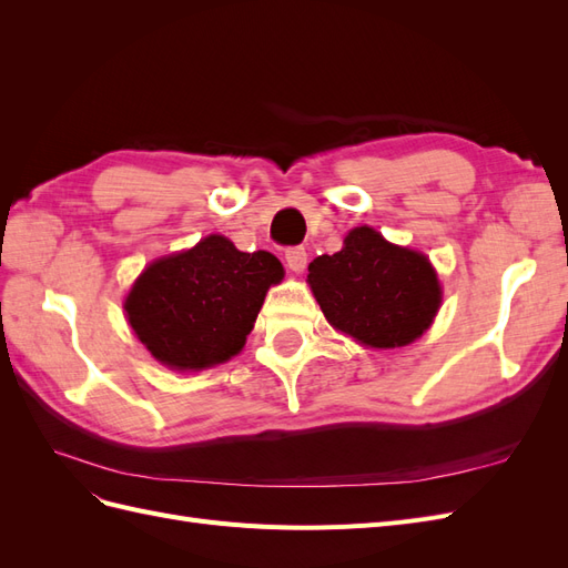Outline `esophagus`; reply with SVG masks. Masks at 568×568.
Listing matches in <instances>:
<instances>
[{"mask_svg": "<svg viewBox=\"0 0 568 568\" xmlns=\"http://www.w3.org/2000/svg\"><path fill=\"white\" fill-rule=\"evenodd\" d=\"M284 257H286L288 270H294V272H303L305 265H307V251H305L303 246H291V248H286Z\"/></svg>", "mask_w": 568, "mask_h": 568, "instance_id": "34e87169", "label": "esophagus"}]
</instances>
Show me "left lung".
<instances>
[{
    "mask_svg": "<svg viewBox=\"0 0 568 568\" xmlns=\"http://www.w3.org/2000/svg\"><path fill=\"white\" fill-rule=\"evenodd\" d=\"M338 253L307 265V282L324 317L372 348L407 346L440 305L432 263L417 251L388 244L372 227H355Z\"/></svg>",
    "mask_w": 568,
    "mask_h": 568,
    "instance_id": "left-lung-1",
    "label": "left lung"
}]
</instances>
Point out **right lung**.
Instances as JSON below:
<instances>
[{"mask_svg": "<svg viewBox=\"0 0 568 568\" xmlns=\"http://www.w3.org/2000/svg\"><path fill=\"white\" fill-rule=\"evenodd\" d=\"M282 277L284 267L272 253H242L213 234L151 263L134 282L125 313L163 365L213 367L244 348L267 288Z\"/></svg>", "mask_w": 568, "mask_h": 568, "instance_id": "add662e5", "label": "right lung"}]
</instances>
